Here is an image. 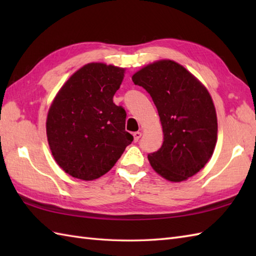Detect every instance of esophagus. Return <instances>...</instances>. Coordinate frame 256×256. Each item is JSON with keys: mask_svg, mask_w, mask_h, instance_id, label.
Listing matches in <instances>:
<instances>
[{"mask_svg": "<svg viewBox=\"0 0 256 256\" xmlns=\"http://www.w3.org/2000/svg\"><path fill=\"white\" fill-rule=\"evenodd\" d=\"M142 136V133L140 132H134L133 133V138H134V142H138V140Z\"/></svg>", "mask_w": 256, "mask_h": 256, "instance_id": "34e87169", "label": "esophagus"}]
</instances>
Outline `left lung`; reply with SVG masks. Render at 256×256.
<instances>
[{
  "label": "left lung",
  "mask_w": 256,
  "mask_h": 256,
  "mask_svg": "<svg viewBox=\"0 0 256 256\" xmlns=\"http://www.w3.org/2000/svg\"><path fill=\"white\" fill-rule=\"evenodd\" d=\"M148 92L160 118L164 142L148 154L155 172L170 182L197 174L214 153L218 123L209 92L180 64L160 60L133 74Z\"/></svg>",
  "instance_id": "1"
}]
</instances>
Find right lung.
<instances>
[{"label":"right lung","instance_id":"obj_1","mask_svg":"<svg viewBox=\"0 0 256 256\" xmlns=\"http://www.w3.org/2000/svg\"><path fill=\"white\" fill-rule=\"evenodd\" d=\"M124 69L92 62L74 72L58 92L46 122L54 158L74 178L104 175L133 136L125 131L126 112L113 103Z\"/></svg>","mask_w":256,"mask_h":256}]
</instances>
